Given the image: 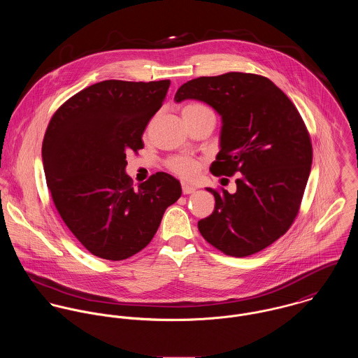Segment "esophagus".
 Instances as JSON below:
<instances>
[{
	"instance_id": "1",
	"label": "esophagus",
	"mask_w": 358,
	"mask_h": 358,
	"mask_svg": "<svg viewBox=\"0 0 358 358\" xmlns=\"http://www.w3.org/2000/svg\"><path fill=\"white\" fill-rule=\"evenodd\" d=\"M194 190H196L194 186H192L189 183H182V193L183 194H192V193H194Z\"/></svg>"
}]
</instances>
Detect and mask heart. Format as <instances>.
Returning a JSON list of instances; mask_svg holds the SVG:
<instances>
[{"instance_id": "b5f03b06", "label": "heart", "mask_w": 358, "mask_h": 358, "mask_svg": "<svg viewBox=\"0 0 358 358\" xmlns=\"http://www.w3.org/2000/svg\"><path fill=\"white\" fill-rule=\"evenodd\" d=\"M182 115L185 121H193L200 118H210L215 121V111L203 102H190L185 104L182 108ZM200 165L201 162L199 158L185 154L172 155L166 159V168L175 175L185 179L194 178L200 169Z\"/></svg>"}]
</instances>
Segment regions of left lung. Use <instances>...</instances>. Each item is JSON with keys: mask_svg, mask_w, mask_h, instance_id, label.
<instances>
[{"mask_svg": "<svg viewBox=\"0 0 358 358\" xmlns=\"http://www.w3.org/2000/svg\"><path fill=\"white\" fill-rule=\"evenodd\" d=\"M185 99L208 103L222 115V149L209 171L237 175L234 194L206 189L215 208L199 230L224 255H254L284 236L299 213L313 161L306 124L275 84L252 73L190 80L175 95Z\"/></svg>", "mask_w": 358, "mask_h": 358, "instance_id": "obj_1", "label": "left lung"}]
</instances>
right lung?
<instances>
[{
	"mask_svg": "<svg viewBox=\"0 0 358 358\" xmlns=\"http://www.w3.org/2000/svg\"><path fill=\"white\" fill-rule=\"evenodd\" d=\"M169 85L106 80L52 115L43 142L47 185L64 224L92 255L124 260L141 252L182 194L179 180L165 172L139 190L125 173L127 153L143 149L142 135Z\"/></svg>",
	"mask_w": 358,
	"mask_h": 358,
	"instance_id": "add662e5",
	"label": "right lung"
}]
</instances>
